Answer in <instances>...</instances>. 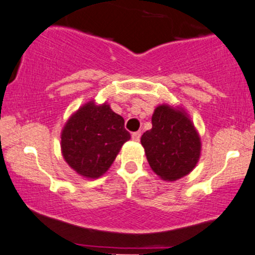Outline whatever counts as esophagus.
Masks as SVG:
<instances>
[{
  "instance_id": "esophagus-1",
  "label": "esophagus",
  "mask_w": 255,
  "mask_h": 255,
  "mask_svg": "<svg viewBox=\"0 0 255 255\" xmlns=\"http://www.w3.org/2000/svg\"><path fill=\"white\" fill-rule=\"evenodd\" d=\"M131 137H132L133 141H139V138H141V132L139 131H137V132H132V135H131Z\"/></svg>"
}]
</instances>
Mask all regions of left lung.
I'll list each match as a JSON object with an SVG mask.
<instances>
[{"instance_id": "left-lung-1", "label": "left lung", "mask_w": 255, "mask_h": 255, "mask_svg": "<svg viewBox=\"0 0 255 255\" xmlns=\"http://www.w3.org/2000/svg\"><path fill=\"white\" fill-rule=\"evenodd\" d=\"M150 130L141 137L151 170L164 181H177L193 171L201 153V141L182 108L158 106Z\"/></svg>"}]
</instances>
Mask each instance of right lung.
<instances>
[{"mask_svg": "<svg viewBox=\"0 0 255 255\" xmlns=\"http://www.w3.org/2000/svg\"><path fill=\"white\" fill-rule=\"evenodd\" d=\"M130 137L123 117L114 113L110 105L97 106L90 101L72 114L62 128V155L78 174L99 178Z\"/></svg>", "mask_w": 255, "mask_h": 255, "instance_id": "obj_1", "label": "right lung"}]
</instances>
